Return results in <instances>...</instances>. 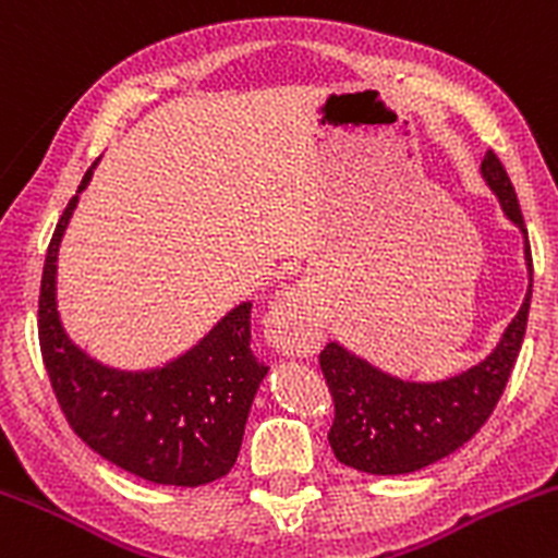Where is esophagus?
Returning a JSON list of instances; mask_svg holds the SVG:
<instances>
[{
  "mask_svg": "<svg viewBox=\"0 0 558 558\" xmlns=\"http://www.w3.org/2000/svg\"><path fill=\"white\" fill-rule=\"evenodd\" d=\"M268 336L284 354H308L319 347V314L301 284L290 287L268 314Z\"/></svg>",
  "mask_w": 558,
  "mask_h": 558,
  "instance_id": "34e87169",
  "label": "esophagus"
}]
</instances>
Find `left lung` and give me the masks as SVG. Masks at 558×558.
<instances>
[{"label":"left lung","mask_w":558,"mask_h":558,"mask_svg":"<svg viewBox=\"0 0 558 558\" xmlns=\"http://www.w3.org/2000/svg\"><path fill=\"white\" fill-rule=\"evenodd\" d=\"M481 174L499 198L505 217L524 236L530 290L489 357L444 381L392 376L338 341L322 349L319 367L336 403L327 440L338 462L360 473L405 475L449 457L484 427L513 373L530 319L532 250L508 171L492 150L481 163Z\"/></svg>","instance_id":"left-lung-1"}]
</instances>
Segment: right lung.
I'll list each match as a JSON object with an SVG mask.
<instances>
[{"mask_svg":"<svg viewBox=\"0 0 558 558\" xmlns=\"http://www.w3.org/2000/svg\"><path fill=\"white\" fill-rule=\"evenodd\" d=\"M94 169L85 171L45 255L39 349L50 387L80 440L107 462L150 484H211L236 462L252 400L268 373L250 347L252 303H239L195 347L160 367L120 371L80 349L61 325L56 263Z\"/></svg>","mask_w":558,"mask_h":558,"instance_id":"1","label":"right lung"}]
</instances>
